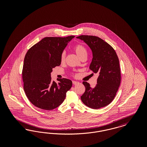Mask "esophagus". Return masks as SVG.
Returning a JSON list of instances; mask_svg holds the SVG:
<instances>
[{
    "label": "esophagus",
    "mask_w": 147,
    "mask_h": 147,
    "mask_svg": "<svg viewBox=\"0 0 147 147\" xmlns=\"http://www.w3.org/2000/svg\"><path fill=\"white\" fill-rule=\"evenodd\" d=\"M72 83H73V84H74V85H76V84H79V83L78 82H76V81H73Z\"/></svg>",
    "instance_id": "obj_1"
}]
</instances>
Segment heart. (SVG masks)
<instances>
[{"mask_svg": "<svg viewBox=\"0 0 147 147\" xmlns=\"http://www.w3.org/2000/svg\"><path fill=\"white\" fill-rule=\"evenodd\" d=\"M73 49L75 51V52L76 53V54L78 55V56L80 59L83 58V57H87V55H88L87 50H86V49L85 48V47L83 45L80 44V43L77 44V45L74 46ZM65 56H66L65 52L63 51L61 55V61L62 63H63L65 61Z\"/></svg>", "mask_w": 147, "mask_h": 147, "instance_id": "obj_1", "label": "heart"}]
</instances>
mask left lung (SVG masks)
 Here are the masks:
<instances>
[{"mask_svg": "<svg viewBox=\"0 0 147 147\" xmlns=\"http://www.w3.org/2000/svg\"><path fill=\"white\" fill-rule=\"evenodd\" d=\"M91 49L92 59L90 69L98 73L97 84L91 88L83 82L85 91L81 100L88 107L98 109L110 104L115 97L121 83V70L118 56L115 49L100 37L90 35L77 37Z\"/></svg>", "mask_w": 147, "mask_h": 147, "instance_id": "1", "label": "left lung"}]
</instances>
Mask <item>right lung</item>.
<instances>
[{
    "mask_svg": "<svg viewBox=\"0 0 147 147\" xmlns=\"http://www.w3.org/2000/svg\"><path fill=\"white\" fill-rule=\"evenodd\" d=\"M74 37H45L27 52L22 71L24 90L36 107L51 110L64 101L72 82L62 78L56 83L51 80V73L53 68L60 65L61 55Z\"/></svg>",
    "mask_w": 147,
    "mask_h": 147,
    "instance_id": "obj_1",
    "label": "right lung"
}]
</instances>
